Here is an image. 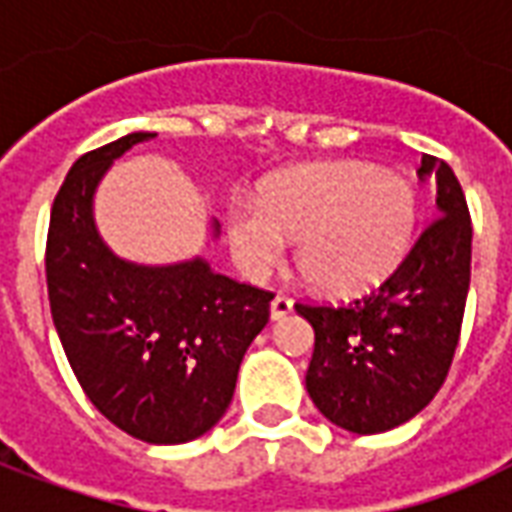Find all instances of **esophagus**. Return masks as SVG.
Masks as SVG:
<instances>
[{"label":"esophagus","instance_id":"obj_1","mask_svg":"<svg viewBox=\"0 0 512 512\" xmlns=\"http://www.w3.org/2000/svg\"><path fill=\"white\" fill-rule=\"evenodd\" d=\"M290 310H293V299L285 296V293H277V296L271 299V318H274V321L285 318Z\"/></svg>","mask_w":512,"mask_h":512}]
</instances>
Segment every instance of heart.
I'll use <instances>...</instances> for the list:
<instances>
[{
  "label": "heart",
  "instance_id": "1",
  "mask_svg": "<svg viewBox=\"0 0 512 512\" xmlns=\"http://www.w3.org/2000/svg\"><path fill=\"white\" fill-rule=\"evenodd\" d=\"M417 200L406 180L362 164L301 167L271 178L255 208L235 205L230 241L246 274L263 277L296 238V263L315 288L359 293L406 255Z\"/></svg>",
  "mask_w": 512,
  "mask_h": 512
}]
</instances>
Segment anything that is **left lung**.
Masks as SVG:
<instances>
[{
    "label": "left lung",
    "mask_w": 512,
    "mask_h": 512,
    "mask_svg": "<svg viewBox=\"0 0 512 512\" xmlns=\"http://www.w3.org/2000/svg\"><path fill=\"white\" fill-rule=\"evenodd\" d=\"M436 178V216L389 277L351 304L296 310L315 329L307 392L351 433H384L417 417L450 373L472 277V219L447 161L422 156Z\"/></svg>",
    "instance_id": "8db88e82"
}]
</instances>
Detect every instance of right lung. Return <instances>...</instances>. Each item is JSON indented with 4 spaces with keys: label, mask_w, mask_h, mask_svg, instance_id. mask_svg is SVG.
Listing matches in <instances>:
<instances>
[{
    "label": "right lung",
    "mask_w": 512,
    "mask_h": 512,
    "mask_svg": "<svg viewBox=\"0 0 512 512\" xmlns=\"http://www.w3.org/2000/svg\"><path fill=\"white\" fill-rule=\"evenodd\" d=\"M150 136L128 134L73 164L51 205L46 285L65 356L93 406L134 439L183 444L227 411L274 293L216 274L200 257L147 268L106 249L93 222L95 186Z\"/></svg>",
    "instance_id": "add662e5"
}]
</instances>
